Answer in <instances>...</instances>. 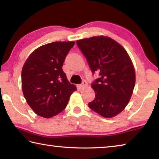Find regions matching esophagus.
Segmentation results:
<instances>
[{
	"label": "esophagus",
	"mask_w": 159,
	"mask_h": 159,
	"mask_svg": "<svg viewBox=\"0 0 159 159\" xmlns=\"http://www.w3.org/2000/svg\"><path fill=\"white\" fill-rule=\"evenodd\" d=\"M88 83L84 80V81L82 83V84L80 85V89H84V88L88 87Z\"/></svg>",
	"instance_id": "esophagus-1"
}]
</instances>
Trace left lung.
<instances>
[{"mask_svg": "<svg viewBox=\"0 0 159 159\" xmlns=\"http://www.w3.org/2000/svg\"><path fill=\"white\" fill-rule=\"evenodd\" d=\"M78 47L99 78L91 85L95 93L88 107L104 118L120 114L127 106L135 84V71L128 52L111 38L98 36L78 40Z\"/></svg>", "mask_w": 159, "mask_h": 159, "instance_id": "8db88e82", "label": "left lung"}]
</instances>
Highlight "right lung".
Segmentation results:
<instances>
[{
	"label": "right lung",
	"mask_w": 159,
	"mask_h": 159,
	"mask_svg": "<svg viewBox=\"0 0 159 159\" xmlns=\"http://www.w3.org/2000/svg\"><path fill=\"white\" fill-rule=\"evenodd\" d=\"M74 41L53 42L30 54L21 70V88L29 107L37 115L49 118L65 109L76 90L62 70Z\"/></svg>",
	"instance_id": "obj_1"
}]
</instances>
